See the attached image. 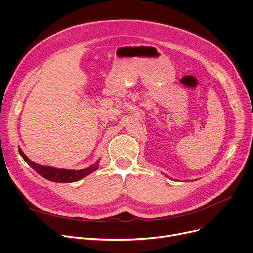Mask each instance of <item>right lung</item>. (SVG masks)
I'll use <instances>...</instances> for the list:
<instances>
[{
	"label": "right lung",
	"instance_id": "obj_1",
	"mask_svg": "<svg viewBox=\"0 0 253 253\" xmlns=\"http://www.w3.org/2000/svg\"><path fill=\"white\" fill-rule=\"evenodd\" d=\"M19 154L23 158V160L28 163L38 174L43 176L44 178L53 181V182H75L81 178L89 175L93 171H95L99 166V161L94 163L93 165L82 169V170H66L60 168L49 167L44 165H39L37 163L32 162L30 159L26 157L23 152L19 149Z\"/></svg>",
	"mask_w": 253,
	"mask_h": 253
}]
</instances>
